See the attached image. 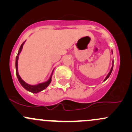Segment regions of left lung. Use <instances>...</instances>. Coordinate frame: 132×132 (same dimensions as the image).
<instances>
[{"mask_svg":"<svg viewBox=\"0 0 132 132\" xmlns=\"http://www.w3.org/2000/svg\"><path fill=\"white\" fill-rule=\"evenodd\" d=\"M112 54H113L112 50ZM113 66H114V61H112V68H111V69H110V71H109V73H108V75H107V77H105V79H104V80H103V82H104V81H105L106 80H107V79H108V78H109V77H110V74H111L112 71V70H113Z\"/></svg>","mask_w":132,"mask_h":132,"instance_id":"obj_1","label":"left lung"}]
</instances>
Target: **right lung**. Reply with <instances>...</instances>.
Segmentation results:
<instances>
[{
  "label": "right lung",
  "mask_w": 132,
  "mask_h": 132,
  "mask_svg": "<svg viewBox=\"0 0 132 132\" xmlns=\"http://www.w3.org/2000/svg\"><path fill=\"white\" fill-rule=\"evenodd\" d=\"M25 42V41H24V42H23V43L21 45L20 47V48H19V50H18L17 56H16V57L15 66H16V73L17 78H18V81H19V82L20 83V84L22 85V87H23L24 89H25L27 91L31 92V93H39V92L43 91V90L45 89H46V87L49 86V84H50V82H51V81H52V74H53V72H54V70H53L52 72L51 75H50L49 79L45 82H43V83H39V84H36V85H30V84H29L26 83L25 81H23V80L22 79V78L20 77V76L19 75V73H18V57H19L21 51H22V48H23V45H24Z\"/></svg>",
  "instance_id": "add662e5"
}]
</instances>
